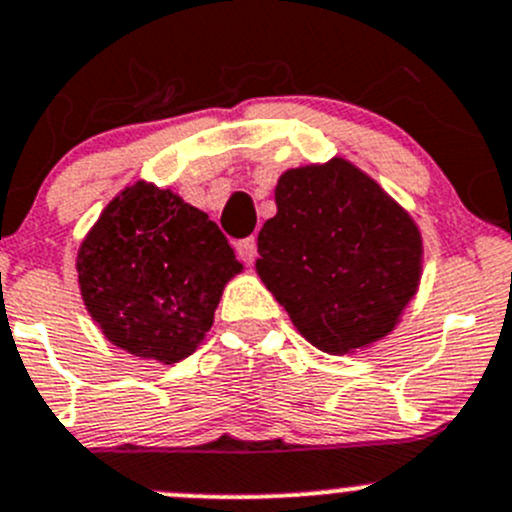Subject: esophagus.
Here are the masks:
<instances>
[{
	"instance_id": "obj_1",
	"label": "esophagus",
	"mask_w": 512,
	"mask_h": 512,
	"mask_svg": "<svg viewBox=\"0 0 512 512\" xmlns=\"http://www.w3.org/2000/svg\"><path fill=\"white\" fill-rule=\"evenodd\" d=\"M237 257H240L242 262H247V265H250V262H255V257H257V240L255 237H245V240H240L237 242Z\"/></svg>"
}]
</instances>
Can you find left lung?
<instances>
[{
	"mask_svg": "<svg viewBox=\"0 0 512 512\" xmlns=\"http://www.w3.org/2000/svg\"><path fill=\"white\" fill-rule=\"evenodd\" d=\"M257 235V275L307 342L349 354L399 322L421 280L411 215L344 158L282 173Z\"/></svg>",
	"mask_w": 512,
	"mask_h": 512,
	"instance_id": "8db88e82",
	"label": "left lung"
}]
</instances>
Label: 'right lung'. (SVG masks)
Returning <instances> with one entry per match:
<instances>
[{
  "label": "right lung",
  "instance_id": "add662e5",
  "mask_svg": "<svg viewBox=\"0 0 512 512\" xmlns=\"http://www.w3.org/2000/svg\"><path fill=\"white\" fill-rule=\"evenodd\" d=\"M76 270L86 309L108 342L175 364L203 342L242 265L203 210L138 180L106 205L81 242Z\"/></svg>",
  "mask_w": 512,
  "mask_h": 512
}]
</instances>
